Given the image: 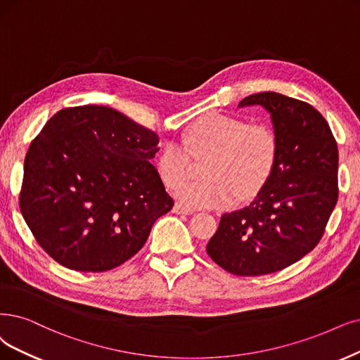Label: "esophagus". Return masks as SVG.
<instances>
[{
    "mask_svg": "<svg viewBox=\"0 0 360 360\" xmlns=\"http://www.w3.org/2000/svg\"><path fill=\"white\" fill-rule=\"evenodd\" d=\"M173 212H175V214H179V215H190V214H193L194 209L176 203L175 206H173Z\"/></svg>",
    "mask_w": 360,
    "mask_h": 360,
    "instance_id": "obj_1",
    "label": "esophagus"
}]
</instances>
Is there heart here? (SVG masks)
I'll use <instances>...</instances> for the list:
<instances>
[{
	"label": "heart",
	"mask_w": 360,
	"mask_h": 360,
	"mask_svg": "<svg viewBox=\"0 0 360 360\" xmlns=\"http://www.w3.org/2000/svg\"><path fill=\"white\" fill-rule=\"evenodd\" d=\"M184 145L169 142L157 158V172L166 187L187 178L191 157L205 158V179L182 184L176 197L190 207L230 206L255 197L276 169L281 141L267 122L209 112L184 133Z\"/></svg>",
	"instance_id": "heart-1"
}]
</instances>
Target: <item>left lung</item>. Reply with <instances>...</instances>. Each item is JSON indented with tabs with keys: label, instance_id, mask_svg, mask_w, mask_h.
<instances>
[{
	"label": "left lung",
	"instance_id": "8db88e82",
	"mask_svg": "<svg viewBox=\"0 0 360 360\" xmlns=\"http://www.w3.org/2000/svg\"><path fill=\"white\" fill-rule=\"evenodd\" d=\"M262 105L281 141L273 175L248 207L224 214L206 250L236 276L281 271L313 250L338 200V146L307 102L262 91L238 106Z\"/></svg>",
	"mask_w": 360,
	"mask_h": 360
}]
</instances>
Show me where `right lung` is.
Listing matches in <instances>:
<instances>
[{"label": "right lung", "instance_id": "add662e5", "mask_svg": "<svg viewBox=\"0 0 360 360\" xmlns=\"http://www.w3.org/2000/svg\"><path fill=\"white\" fill-rule=\"evenodd\" d=\"M158 136L108 106L53 115L25 157V222L46 254L75 271H108L145 245L173 207L151 165Z\"/></svg>", "mask_w": 360, "mask_h": 360}]
</instances>
